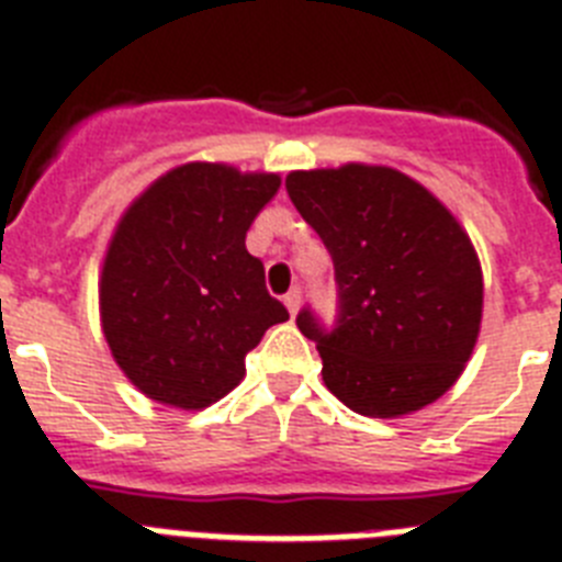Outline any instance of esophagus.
Listing matches in <instances>:
<instances>
[{
    "label": "esophagus",
    "instance_id": "obj_1",
    "mask_svg": "<svg viewBox=\"0 0 562 562\" xmlns=\"http://www.w3.org/2000/svg\"><path fill=\"white\" fill-rule=\"evenodd\" d=\"M299 304H301V290L295 286V290H290L284 295V307L290 310V315H295V313H299Z\"/></svg>",
    "mask_w": 562,
    "mask_h": 562
}]
</instances>
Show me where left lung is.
<instances>
[{"mask_svg": "<svg viewBox=\"0 0 562 562\" xmlns=\"http://www.w3.org/2000/svg\"><path fill=\"white\" fill-rule=\"evenodd\" d=\"M286 192L336 267L338 322L299 330L327 391L373 419L416 414L453 387L482 322V267L451 209L391 166L286 175Z\"/></svg>", "mask_w": 562, "mask_h": 562, "instance_id": "1", "label": "left lung"}]
</instances>
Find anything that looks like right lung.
<instances>
[{
    "mask_svg": "<svg viewBox=\"0 0 562 562\" xmlns=\"http://www.w3.org/2000/svg\"><path fill=\"white\" fill-rule=\"evenodd\" d=\"M281 178L183 164L114 226L100 272V324L125 379L160 405L201 411L247 375V353L290 318L247 252V229Z\"/></svg>",
    "mask_w": 562,
    "mask_h": 562,
    "instance_id": "obj_1",
    "label": "right lung"
}]
</instances>
